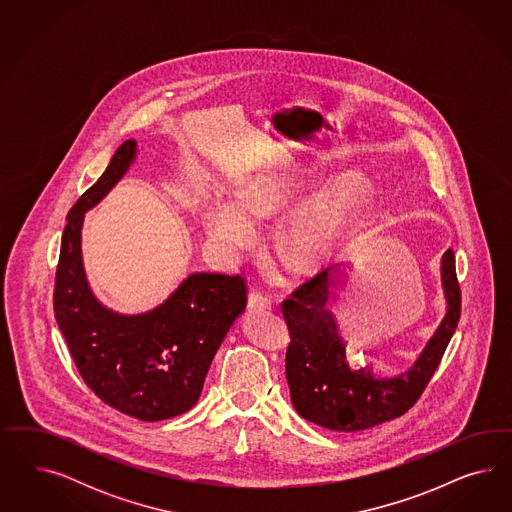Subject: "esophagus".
<instances>
[{
	"label": "esophagus",
	"mask_w": 512,
	"mask_h": 512,
	"mask_svg": "<svg viewBox=\"0 0 512 512\" xmlns=\"http://www.w3.org/2000/svg\"><path fill=\"white\" fill-rule=\"evenodd\" d=\"M272 302L268 296L261 295V293H251L248 298L249 310H270Z\"/></svg>",
	"instance_id": "obj_1"
}]
</instances>
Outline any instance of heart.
<instances>
[{"instance_id": "b5f03b06", "label": "heart", "mask_w": 512, "mask_h": 512, "mask_svg": "<svg viewBox=\"0 0 512 512\" xmlns=\"http://www.w3.org/2000/svg\"><path fill=\"white\" fill-rule=\"evenodd\" d=\"M323 163L289 165L253 176L240 202H217L206 217L208 234L223 255L233 257L255 242L256 221L283 217L274 246L279 263L298 276H315L340 263L362 242L377 202L364 172H343Z\"/></svg>"}]
</instances>
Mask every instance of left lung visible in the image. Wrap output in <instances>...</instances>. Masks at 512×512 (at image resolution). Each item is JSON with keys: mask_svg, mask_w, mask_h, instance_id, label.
<instances>
[{"mask_svg": "<svg viewBox=\"0 0 512 512\" xmlns=\"http://www.w3.org/2000/svg\"><path fill=\"white\" fill-rule=\"evenodd\" d=\"M351 268L317 276L283 302L291 334L285 373L293 407L302 419L336 432L368 430L403 415L434 375L460 319V287L449 249L441 259L445 315L411 368L396 375H381L372 364L355 370L347 362V341L332 311Z\"/></svg>", "mask_w": 512, "mask_h": 512, "instance_id": "obj_1", "label": "left lung"}]
</instances>
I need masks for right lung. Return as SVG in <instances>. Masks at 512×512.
<instances>
[{
    "mask_svg": "<svg viewBox=\"0 0 512 512\" xmlns=\"http://www.w3.org/2000/svg\"><path fill=\"white\" fill-rule=\"evenodd\" d=\"M137 154V140H125L71 208L54 313L86 385L124 415L155 422L182 415L199 400L221 341L246 310V285L240 276L193 272L142 313L110 310L95 296L82 259L84 216L124 178Z\"/></svg>",
    "mask_w": 512,
    "mask_h": 512,
    "instance_id": "obj_1",
    "label": "right lung"
}]
</instances>
